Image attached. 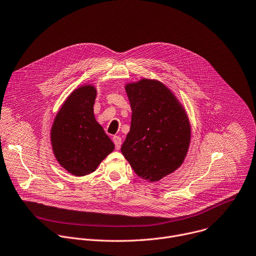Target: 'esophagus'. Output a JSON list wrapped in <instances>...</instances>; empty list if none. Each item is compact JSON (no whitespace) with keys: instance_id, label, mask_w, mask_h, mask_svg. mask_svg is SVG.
<instances>
[{"instance_id":"esophagus-1","label":"esophagus","mask_w":256,"mask_h":256,"mask_svg":"<svg viewBox=\"0 0 256 256\" xmlns=\"http://www.w3.org/2000/svg\"><path fill=\"white\" fill-rule=\"evenodd\" d=\"M112 140L114 142V146H116V150H120V146H122V138L120 136H114L112 138Z\"/></svg>"}]
</instances>
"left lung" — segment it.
Wrapping results in <instances>:
<instances>
[{
  "instance_id": "1",
  "label": "left lung",
  "mask_w": 256,
  "mask_h": 256,
  "mask_svg": "<svg viewBox=\"0 0 256 256\" xmlns=\"http://www.w3.org/2000/svg\"><path fill=\"white\" fill-rule=\"evenodd\" d=\"M126 90L132 114L122 152L138 177L158 181L186 156L191 138L187 114L158 81L142 79L128 84Z\"/></svg>"
}]
</instances>
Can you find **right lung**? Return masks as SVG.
I'll return each mask as SVG.
<instances>
[{
  "mask_svg": "<svg viewBox=\"0 0 256 256\" xmlns=\"http://www.w3.org/2000/svg\"><path fill=\"white\" fill-rule=\"evenodd\" d=\"M96 90L90 85L71 94L55 118L51 142L58 162L74 176L96 171L114 144L96 120L94 104Z\"/></svg>",
  "mask_w": 256,
  "mask_h": 256,
  "instance_id": "1",
  "label": "right lung"
}]
</instances>
